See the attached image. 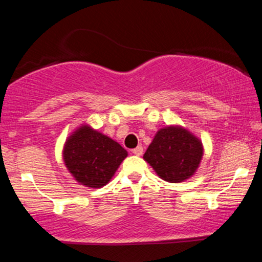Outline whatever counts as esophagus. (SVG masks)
Here are the masks:
<instances>
[{
  "label": "esophagus",
  "instance_id": "obj_1",
  "mask_svg": "<svg viewBox=\"0 0 262 262\" xmlns=\"http://www.w3.org/2000/svg\"><path fill=\"white\" fill-rule=\"evenodd\" d=\"M132 151H133V154H134V155H137V156L143 155V146H141V145H138L137 148L132 150Z\"/></svg>",
  "mask_w": 262,
  "mask_h": 262
}]
</instances>
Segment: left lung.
Listing matches in <instances>:
<instances>
[{"mask_svg": "<svg viewBox=\"0 0 262 262\" xmlns=\"http://www.w3.org/2000/svg\"><path fill=\"white\" fill-rule=\"evenodd\" d=\"M203 156L202 141L182 127L162 128L144 154L155 172L167 182H182L196 172Z\"/></svg>", "mask_w": 262, "mask_h": 262, "instance_id": "left-lung-1", "label": "left lung"}]
</instances>
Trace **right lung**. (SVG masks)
I'll return each mask as SVG.
<instances>
[{"label":"right lung","mask_w":262,"mask_h":262,"mask_svg":"<svg viewBox=\"0 0 262 262\" xmlns=\"http://www.w3.org/2000/svg\"><path fill=\"white\" fill-rule=\"evenodd\" d=\"M128 152L117 141L89 125H81L66 140L64 162L81 185L100 188L112 179Z\"/></svg>","instance_id":"obj_1"}]
</instances>
